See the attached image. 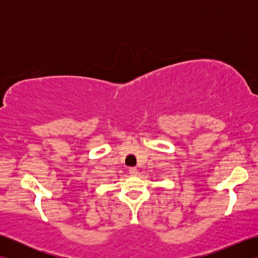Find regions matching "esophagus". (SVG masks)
Returning a JSON list of instances; mask_svg holds the SVG:
<instances>
[{
    "label": "esophagus",
    "instance_id": "1",
    "mask_svg": "<svg viewBox=\"0 0 258 258\" xmlns=\"http://www.w3.org/2000/svg\"><path fill=\"white\" fill-rule=\"evenodd\" d=\"M128 172H130V174H131V175H136V174H138V168H135V167H130Z\"/></svg>",
    "mask_w": 258,
    "mask_h": 258
}]
</instances>
